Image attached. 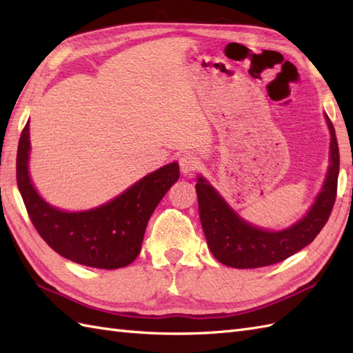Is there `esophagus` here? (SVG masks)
Wrapping results in <instances>:
<instances>
[{"label": "esophagus", "instance_id": "1", "mask_svg": "<svg viewBox=\"0 0 353 353\" xmlns=\"http://www.w3.org/2000/svg\"><path fill=\"white\" fill-rule=\"evenodd\" d=\"M199 157L192 153H185L181 156V159H179V165H181V171L183 172L185 176H190L192 174L194 171L199 168Z\"/></svg>", "mask_w": 353, "mask_h": 353}]
</instances>
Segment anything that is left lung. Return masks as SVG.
<instances>
[{"mask_svg":"<svg viewBox=\"0 0 353 353\" xmlns=\"http://www.w3.org/2000/svg\"><path fill=\"white\" fill-rule=\"evenodd\" d=\"M323 115L331 134L326 177L306 214L288 228L270 230L247 221L206 177L197 176L196 191L201 228L209 250L221 264L234 268H259L276 264L312 243L323 229L335 203L340 171L339 142L334 125L327 115Z\"/></svg>","mask_w":353,"mask_h":353,"instance_id":"obj_1","label":"left lung"}]
</instances>
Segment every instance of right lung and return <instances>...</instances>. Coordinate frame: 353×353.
Here are the masks:
<instances>
[{
  "label": "right lung",
  "mask_w": 353,
  "mask_h": 353,
  "mask_svg": "<svg viewBox=\"0 0 353 353\" xmlns=\"http://www.w3.org/2000/svg\"><path fill=\"white\" fill-rule=\"evenodd\" d=\"M30 125L21 133L17 181L33 226L52 250L76 264L115 270L132 264L141 252L150 216L179 181V163L163 165L139 179L119 196L85 211L50 205L33 185L28 161Z\"/></svg>",
  "instance_id": "add662e5"
}]
</instances>
